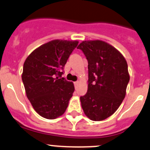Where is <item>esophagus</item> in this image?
I'll return each mask as SVG.
<instances>
[{
	"label": "esophagus",
	"mask_w": 150,
	"mask_h": 150,
	"mask_svg": "<svg viewBox=\"0 0 150 150\" xmlns=\"http://www.w3.org/2000/svg\"><path fill=\"white\" fill-rule=\"evenodd\" d=\"M78 84H79V81H78L74 82V86H75L76 88L77 87V86H78Z\"/></svg>",
	"instance_id": "esophagus-1"
}]
</instances>
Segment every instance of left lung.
<instances>
[{
  "instance_id": "1",
  "label": "left lung",
  "mask_w": 150,
  "mask_h": 150,
  "mask_svg": "<svg viewBox=\"0 0 150 150\" xmlns=\"http://www.w3.org/2000/svg\"><path fill=\"white\" fill-rule=\"evenodd\" d=\"M88 61V90L80 97L81 107L91 120L112 115L122 104L129 81L125 57L104 41H84L77 47Z\"/></svg>"
}]
</instances>
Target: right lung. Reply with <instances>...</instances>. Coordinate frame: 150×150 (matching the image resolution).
Masks as SVG:
<instances>
[{"mask_svg":"<svg viewBox=\"0 0 150 150\" xmlns=\"http://www.w3.org/2000/svg\"><path fill=\"white\" fill-rule=\"evenodd\" d=\"M78 41L54 40L35 49L23 64L22 81L28 100L41 117L54 120L69 105L74 86L62 77Z\"/></svg>","mask_w":150,"mask_h":150,"instance_id":"add662e5","label":"right lung"}]
</instances>
